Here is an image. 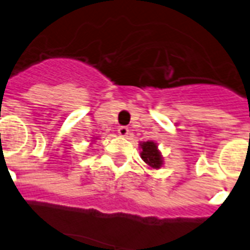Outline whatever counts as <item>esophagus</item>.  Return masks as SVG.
<instances>
[{"mask_svg": "<svg viewBox=\"0 0 250 250\" xmlns=\"http://www.w3.org/2000/svg\"><path fill=\"white\" fill-rule=\"evenodd\" d=\"M118 133L121 135V136H127L129 133L128 127H125V125H121L119 128H118Z\"/></svg>", "mask_w": 250, "mask_h": 250, "instance_id": "34e87169", "label": "esophagus"}]
</instances>
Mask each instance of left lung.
<instances>
[{
	"instance_id": "left-lung-1",
	"label": "left lung",
	"mask_w": 250,
	"mask_h": 250,
	"mask_svg": "<svg viewBox=\"0 0 250 250\" xmlns=\"http://www.w3.org/2000/svg\"><path fill=\"white\" fill-rule=\"evenodd\" d=\"M141 158L144 160V162L148 166L153 167V168H160L162 165V157H161L158 149H157V144L153 141H146V143H141Z\"/></svg>"
}]
</instances>
